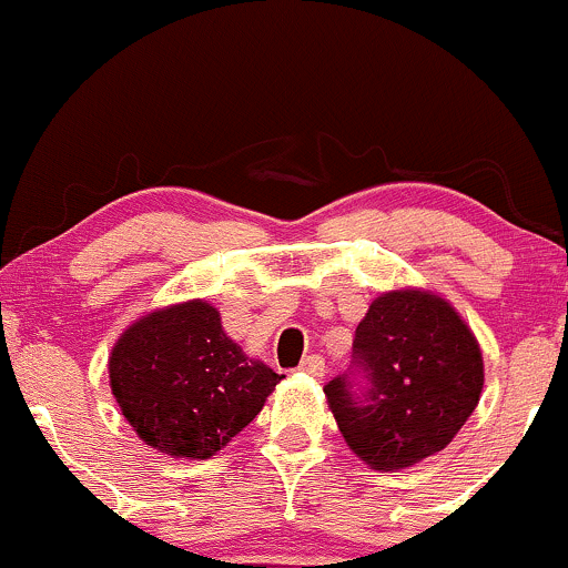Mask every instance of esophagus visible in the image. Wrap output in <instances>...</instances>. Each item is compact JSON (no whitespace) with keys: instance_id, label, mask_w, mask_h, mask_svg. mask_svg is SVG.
Masks as SVG:
<instances>
[{"instance_id":"esophagus-1","label":"esophagus","mask_w":568,"mask_h":568,"mask_svg":"<svg viewBox=\"0 0 568 568\" xmlns=\"http://www.w3.org/2000/svg\"><path fill=\"white\" fill-rule=\"evenodd\" d=\"M301 373L311 375V378H322L324 375V359L318 354H311L305 356V359L301 362Z\"/></svg>"}]
</instances>
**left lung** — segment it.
<instances>
[{
	"instance_id": "8db88e82",
	"label": "left lung",
	"mask_w": 568,
	"mask_h": 568,
	"mask_svg": "<svg viewBox=\"0 0 568 568\" xmlns=\"http://www.w3.org/2000/svg\"><path fill=\"white\" fill-rule=\"evenodd\" d=\"M354 359L369 381L365 399L346 378L329 381L324 394L348 448L378 473H399L450 445L486 381L469 324L445 297L416 286L369 303Z\"/></svg>"
}]
</instances>
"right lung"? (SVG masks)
<instances>
[{"instance_id": "obj_1", "label": "right lung", "mask_w": 568, "mask_h": 568, "mask_svg": "<svg viewBox=\"0 0 568 568\" xmlns=\"http://www.w3.org/2000/svg\"><path fill=\"white\" fill-rule=\"evenodd\" d=\"M282 378L227 337L206 301L150 311L110 354L125 422L144 445L174 458H212L254 422Z\"/></svg>"}]
</instances>
